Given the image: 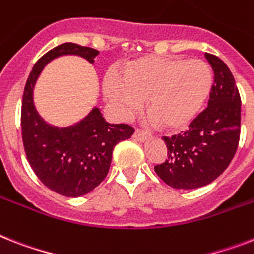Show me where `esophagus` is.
Segmentation results:
<instances>
[{
  "instance_id": "esophagus-1",
  "label": "esophagus",
  "mask_w": 254,
  "mask_h": 254,
  "mask_svg": "<svg viewBox=\"0 0 254 254\" xmlns=\"http://www.w3.org/2000/svg\"><path fill=\"white\" fill-rule=\"evenodd\" d=\"M133 137H134V139H137L138 142H143L147 139V134H146L145 131H142V130H139V129H137V130L134 131Z\"/></svg>"
}]
</instances>
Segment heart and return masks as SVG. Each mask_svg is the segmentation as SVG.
<instances>
[{"mask_svg": "<svg viewBox=\"0 0 254 254\" xmlns=\"http://www.w3.org/2000/svg\"><path fill=\"white\" fill-rule=\"evenodd\" d=\"M213 74L202 60L146 57L123 71L109 73L104 92L119 112L127 116L146 100L154 123L179 129L190 123L210 94Z\"/></svg>", "mask_w": 254, "mask_h": 254, "instance_id": "b5f03b06", "label": "heart"}]
</instances>
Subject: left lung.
<instances>
[{
    "label": "left lung",
    "instance_id": "left-lung-1",
    "mask_svg": "<svg viewBox=\"0 0 254 254\" xmlns=\"http://www.w3.org/2000/svg\"><path fill=\"white\" fill-rule=\"evenodd\" d=\"M213 67L214 83L206 107L184 133L163 137L167 158L154 167L156 175L175 189H195L215 180L230 166L240 139L241 100L226 64L205 53Z\"/></svg>",
    "mask_w": 254,
    "mask_h": 254
}]
</instances>
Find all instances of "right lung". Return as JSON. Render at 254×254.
<instances>
[{"label":"right lung","mask_w":254,"mask_h":254,"mask_svg":"<svg viewBox=\"0 0 254 254\" xmlns=\"http://www.w3.org/2000/svg\"><path fill=\"white\" fill-rule=\"evenodd\" d=\"M66 55L80 56L94 64L99 51L64 43L38 60L24 86L20 127L27 160L39 180L59 194L80 197L106 179L113 147L130 138L134 129L127 124L107 123L98 107L67 127H53L41 119L34 104L35 83L47 64Z\"/></svg>","instance_id":"right-lung-1"}]
</instances>
